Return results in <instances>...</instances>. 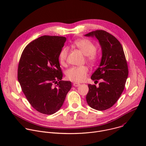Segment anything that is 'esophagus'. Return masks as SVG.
<instances>
[{
    "mask_svg": "<svg viewBox=\"0 0 146 146\" xmlns=\"http://www.w3.org/2000/svg\"><path fill=\"white\" fill-rule=\"evenodd\" d=\"M80 86V84H79V83H77V82H74V83H73V86H74V87H79Z\"/></svg>",
    "mask_w": 146,
    "mask_h": 146,
    "instance_id": "esophagus-1",
    "label": "esophagus"
}]
</instances>
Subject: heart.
I'll return each mask as SVG.
<instances>
[{
	"instance_id": "1",
	"label": "heart",
	"mask_w": 146,
	"mask_h": 146,
	"mask_svg": "<svg viewBox=\"0 0 146 146\" xmlns=\"http://www.w3.org/2000/svg\"><path fill=\"white\" fill-rule=\"evenodd\" d=\"M74 45L84 55L90 62H95L97 59L96 54V46L91 41L88 39H81L74 42ZM68 54V48H62L59 54V59L62 65H65ZM88 73V69L86 66H73L69 69L66 73L67 78L74 82L84 81Z\"/></svg>"
}]
</instances>
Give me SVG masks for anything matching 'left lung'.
<instances>
[{"mask_svg":"<svg viewBox=\"0 0 146 146\" xmlns=\"http://www.w3.org/2000/svg\"><path fill=\"white\" fill-rule=\"evenodd\" d=\"M84 36L95 37L102 50L100 64L91 78L102 81L98 87L88 84L87 102L92 109L105 110L114 105L124 90L128 76L125 56L119 41L105 31L97 30Z\"/></svg>","mask_w":146,"mask_h":146,"instance_id":"1","label":"left lung"}]
</instances>
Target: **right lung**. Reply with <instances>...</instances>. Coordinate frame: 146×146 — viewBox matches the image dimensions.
I'll use <instances>...</instances> for the list:
<instances>
[{
    "mask_svg": "<svg viewBox=\"0 0 146 146\" xmlns=\"http://www.w3.org/2000/svg\"><path fill=\"white\" fill-rule=\"evenodd\" d=\"M66 41L61 36H43L24 48L18 68V80L31 106L44 114L58 111L72 88L63 77L59 54ZM58 82H57V81ZM57 82L54 88L53 82Z\"/></svg>",
    "mask_w": 146,
    "mask_h": 146,
    "instance_id": "right-lung-1",
    "label": "right lung"
}]
</instances>
